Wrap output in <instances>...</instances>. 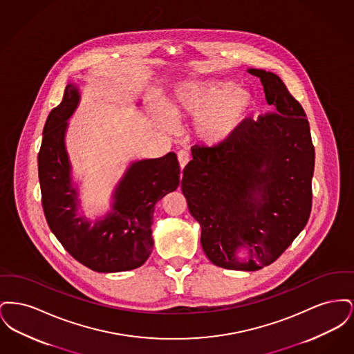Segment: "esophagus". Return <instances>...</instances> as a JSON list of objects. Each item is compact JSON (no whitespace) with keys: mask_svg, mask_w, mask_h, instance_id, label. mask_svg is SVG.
<instances>
[{"mask_svg":"<svg viewBox=\"0 0 354 354\" xmlns=\"http://www.w3.org/2000/svg\"><path fill=\"white\" fill-rule=\"evenodd\" d=\"M178 159H179L180 167L185 169V165H187V163L189 162V159H191V155H189V152L185 151V150H180V151L178 152Z\"/></svg>","mask_w":354,"mask_h":354,"instance_id":"34e87169","label":"esophagus"}]
</instances>
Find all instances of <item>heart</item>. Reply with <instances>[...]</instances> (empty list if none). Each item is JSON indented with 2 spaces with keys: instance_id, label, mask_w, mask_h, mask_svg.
Here are the masks:
<instances>
[{
  "instance_id": "1",
  "label": "heart",
  "mask_w": 354,
  "mask_h": 354,
  "mask_svg": "<svg viewBox=\"0 0 354 354\" xmlns=\"http://www.w3.org/2000/svg\"><path fill=\"white\" fill-rule=\"evenodd\" d=\"M175 118L198 119L195 131L203 142L218 145L235 134L254 107L252 94L234 81L208 80L179 87L166 103ZM169 126V119L162 118Z\"/></svg>"
}]
</instances>
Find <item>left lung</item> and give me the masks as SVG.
Wrapping results in <instances>:
<instances>
[{"label":"left lung","instance_id":"8db88e82","mask_svg":"<svg viewBox=\"0 0 354 354\" xmlns=\"http://www.w3.org/2000/svg\"><path fill=\"white\" fill-rule=\"evenodd\" d=\"M273 111L245 118L215 146H192L182 189L202 227L203 251L225 270H257L276 261L312 209L315 147L303 106L276 74L251 68ZM249 251V261L235 252Z\"/></svg>","mask_w":354,"mask_h":354}]
</instances>
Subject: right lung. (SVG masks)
<instances>
[{
  "mask_svg": "<svg viewBox=\"0 0 354 354\" xmlns=\"http://www.w3.org/2000/svg\"><path fill=\"white\" fill-rule=\"evenodd\" d=\"M80 102L68 84L62 102L46 119L38 152V176L45 218L51 232L77 261L95 272H123L145 264L152 251L155 204L180 183L175 152L135 162L114 194L113 212L91 224L77 216V191L70 185L65 150L68 120Z\"/></svg>",
  "mask_w": 354,
  "mask_h": 354,
  "instance_id": "add662e5",
  "label": "right lung"
}]
</instances>
